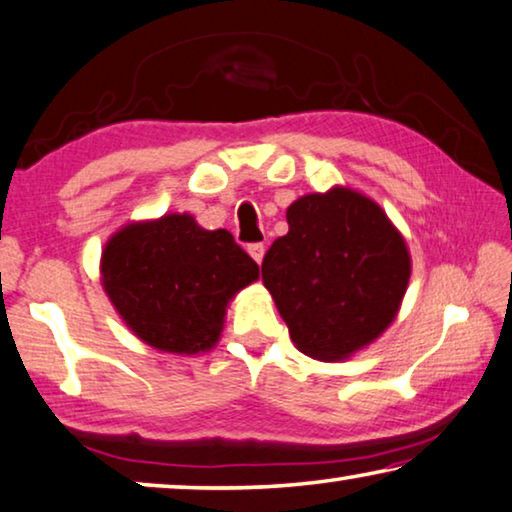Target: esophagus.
<instances>
[{
	"label": "esophagus",
	"mask_w": 512,
	"mask_h": 512,
	"mask_svg": "<svg viewBox=\"0 0 512 512\" xmlns=\"http://www.w3.org/2000/svg\"><path fill=\"white\" fill-rule=\"evenodd\" d=\"M247 251H249V256L254 258L256 263H261L263 261V254H265V247L261 245V242H254V245H249L247 247Z\"/></svg>",
	"instance_id": "1"
}]
</instances>
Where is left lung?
<instances>
[{"instance_id":"8db88e82","label":"left lung","mask_w":512,"mask_h":512,"mask_svg":"<svg viewBox=\"0 0 512 512\" xmlns=\"http://www.w3.org/2000/svg\"><path fill=\"white\" fill-rule=\"evenodd\" d=\"M288 233L263 258V283L297 350L348 359L387 329L412 261L405 238L373 199L350 187L300 196Z\"/></svg>"}]
</instances>
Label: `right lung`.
Wrapping results in <instances>:
<instances>
[{"label":"right lung","instance_id":"right-lung-1","mask_svg":"<svg viewBox=\"0 0 512 512\" xmlns=\"http://www.w3.org/2000/svg\"><path fill=\"white\" fill-rule=\"evenodd\" d=\"M102 286L135 336L162 352L215 348L233 295L258 279V265L224 229L192 215L132 222L107 240Z\"/></svg>","mask_w":512,"mask_h":512}]
</instances>
